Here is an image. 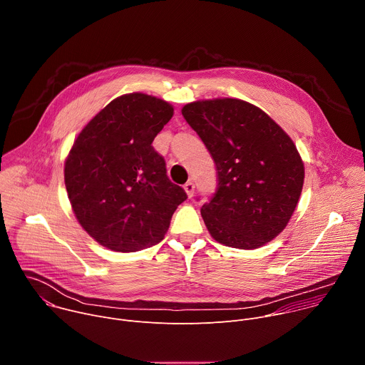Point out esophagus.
Listing matches in <instances>:
<instances>
[{
    "label": "esophagus",
    "instance_id": "34e87169",
    "mask_svg": "<svg viewBox=\"0 0 365 365\" xmlns=\"http://www.w3.org/2000/svg\"><path fill=\"white\" fill-rule=\"evenodd\" d=\"M183 189H185V192H186L187 197H192V196H193V193H195V183H193L192 180H189V182H186V183H185Z\"/></svg>",
    "mask_w": 365,
    "mask_h": 365
}]
</instances>
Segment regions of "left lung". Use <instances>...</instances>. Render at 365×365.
I'll list each match as a JSON object with an SVG mask.
<instances>
[{
  "mask_svg": "<svg viewBox=\"0 0 365 365\" xmlns=\"http://www.w3.org/2000/svg\"><path fill=\"white\" fill-rule=\"evenodd\" d=\"M186 123L211 153L218 187L200 214L212 238L254 250L289 224L304 180L293 140L263 110L235 98L195 101L182 108Z\"/></svg>",
  "mask_w": 365,
  "mask_h": 365,
  "instance_id": "8db88e82",
  "label": "left lung"
}]
</instances>
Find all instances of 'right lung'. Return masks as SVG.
Returning <instances> with one entry per match:
<instances>
[{"label": "right lung", "instance_id": "obj_1", "mask_svg": "<svg viewBox=\"0 0 365 365\" xmlns=\"http://www.w3.org/2000/svg\"><path fill=\"white\" fill-rule=\"evenodd\" d=\"M172 117L169 102L125 93L76 137L65 185L78 222L101 245L133 252L160 242L187 197L169 180L165 159L151 145Z\"/></svg>", "mask_w": 365, "mask_h": 365}]
</instances>
